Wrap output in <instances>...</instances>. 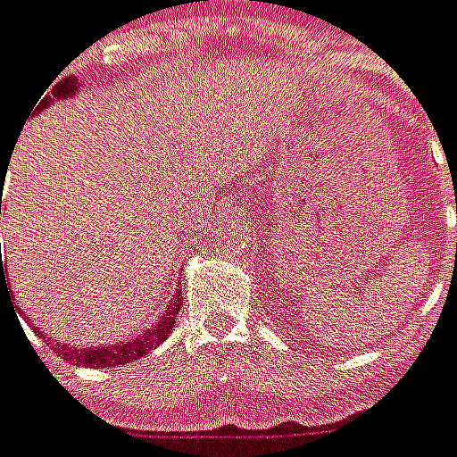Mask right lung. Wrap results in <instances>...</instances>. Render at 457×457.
Here are the masks:
<instances>
[{
	"instance_id": "1",
	"label": "right lung",
	"mask_w": 457,
	"mask_h": 457,
	"mask_svg": "<svg viewBox=\"0 0 457 457\" xmlns=\"http://www.w3.org/2000/svg\"><path fill=\"white\" fill-rule=\"evenodd\" d=\"M57 79V77H55ZM79 89V84L74 77H65L60 79L48 89V94L38 99L33 111H43V108L53 106L57 99H67V96H74ZM36 116V113H30ZM9 167L6 160H2V179H4V169ZM0 212H2V198H0ZM0 269H4V263L0 259ZM0 286H4V273L0 276ZM179 310H181V297L174 295V300L169 303L167 312L154 320L150 329L143 334H137L135 339H125L120 344H111V346H96V349H72L70 344H60L57 341L55 353L60 358H65L67 363H74V366L84 368H113V366H125V363H133L137 358L147 356L152 349H157L162 341L167 339L171 329H174V320H177Z\"/></svg>"
}]
</instances>
